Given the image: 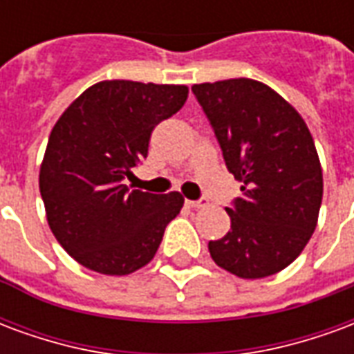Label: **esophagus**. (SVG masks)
<instances>
[{"label":"esophagus","mask_w":354,"mask_h":354,"mask_svg":"<svg viewBox=\"0 0 354 354\" xmlns=\"http://www.w3.org/2000/svg\"><path fill=\"white\" fill-rule=\"evenodd\" d=\"M208 205V201L207 199H199V201H185V207L187 208H203V207H207Z\"/></svg>","instance_id":"34e87169"}]
</instances>
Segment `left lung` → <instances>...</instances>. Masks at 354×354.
<instances>
[{
  "label": "left lung",
  "mask_w": 354,
  "mask_h": 354,
  "mask_svg": "<svg viewBox=\"0 0 354 354\" xmlns=\"http://www.w3.org/2000/svg\"><path fill=\"white\" fill-rule=\"evenodd\" d=\"M243 195L227 207L231 230L208 243L218 266L241 279L288 267L309 243L322 203V169L307 124L260 81L192 87Z\"/></svg>",
  "instance_id": "left-lung-1"
}]
</instances>
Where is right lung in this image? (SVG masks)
<instances>
[{
  "mask_svg": "<svg viewBox=\"0 0 354 354\" xmlns=\"http://www.w3.org/2000/svg\"><path fill=\"white\" fill-rule=\"evenodd\" d=\"M185 85L100 81L68 106L53 127L39 192L53 235L81 266L129 274L153 260L184 197L123 184L147 157L155 124L187 100Z\"/></svg>",
  "mask_w": 354,
  "mask_h": 354,
  "instance_id": "add662e5",
  "label": "right lung"
}]
</instances>
